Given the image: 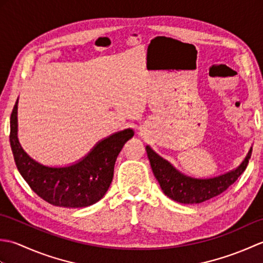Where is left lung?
<instances>
[{
	"instance_id": "left-lung-1",
	"label": "left lung",
	"mask_w": 263,
	"mask_h": 263,
	"mask_svg": "<svg viewBox=\"0 0 263 263\" xmlns=\"http://www.w3.org/2000/svg\"><path fill=\"white\" fill-rule=\"evenodd\" d=\"M146 150L154 175L163 192L176 202L185 204L204 202L226 191L247 168L252 154L251 148L243 163L236 170L228 172L224 175L202 180L182 174L170 161L161 158L149 146L146 147Z\"/></svg>"
}]
</instances>
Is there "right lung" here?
Wrapping results in <instances>:
<instances>
[{"label": "right lung", "instance_id": "1", "mask_svg": "<svg viewBox=\"0 0 263 263\" xmlns=\"http://www.w3.org/2000/svg\"><path fill=\"white\" fill-rule=\"evenodd\" d=\"M18 100L10 119V144L14 161L28 185L46 202L65 208H83L98 202L110 185L117 156L135 135L132 128L99 141L86 157L65 167H49L30 158L18 140Z\"/></svg>", "mask_w": 263, "mask_h": 263}]
</instances>
